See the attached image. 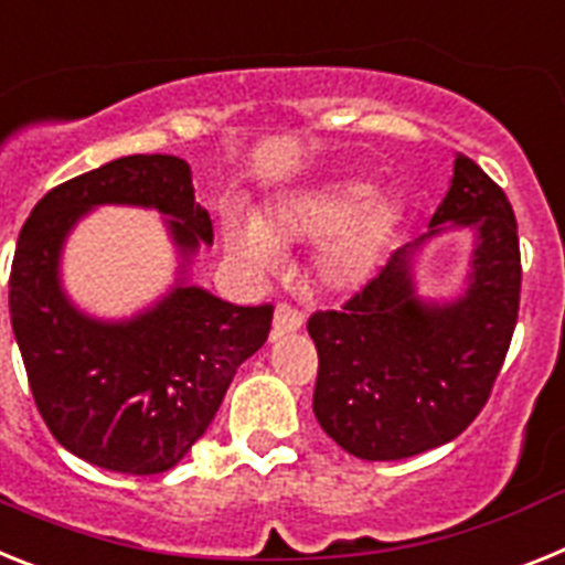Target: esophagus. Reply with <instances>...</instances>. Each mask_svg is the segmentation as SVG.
Returning a JSON list of instances; mask_svg holds the SVG:
<instances>
[{
	"label": "esophagus",
	"mask_w": 565,
	"mask_h": 565,
	"mask_svg": "<svg viewBox=\"0 0 565 565\" xmlns=\"http://www.w3.org/2000/svg\"><path fill=\"white\" fill-rule=\"evenodd\" d=\"M303 327V316L298 310H292L289 303H278L276 316H273V338L289 335V332H298Z\"/></svg>",
	"instance_id": "1"
}]
</instances>
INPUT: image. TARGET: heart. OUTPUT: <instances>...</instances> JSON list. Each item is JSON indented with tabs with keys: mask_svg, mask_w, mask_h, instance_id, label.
Wrapping results in <instances>:
<instances>
[{
	"mask_svg": "<svg viewBox=\"0 0 565 565\" xmlns=\"http://www.w3.org/2000/svg\"><path fill=\"white\" fill-rule=\"evenodd\" d=\"M401 204L364 179H335L292 190L258 218L224 230V249L244 267L267 269L287 244H318L316 278L323 289L350 296L381 273L398 233Z\"/></svg>",
	"mask_w": 565,
	"mask_h": 565,
	"instance_id": "heart-1",
	"label": "heart"
}]
</instances>
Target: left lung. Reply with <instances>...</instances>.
<instances>
[{"label": "left lung", "instance_id": "obj_1", "mask_svg": "<svg viewBox=\"0 0 565 565\" xmlns=\"http://www.w3.org/2000/svg\"><path fill=\"white\" fill-rule=\"evenodd\" d=\"M463 228L473 238L465 278L424 297L425 247ZM520 301L518 222L507 193L455 153L444 201L420 238L395 249L343 312L307 323L318 350L312 412L361 460H401L449 444L478 418L498 377Z\"/></svg>", "mask_w": 565, "mask_h": 565}]
</instances>
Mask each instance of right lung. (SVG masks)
<instances>
[{"mask_svg":"<svg viewBox=\"0 0 565 565\" xmlns=\"http://www.w3.org/2000/svg\"><path fill=\"white\" fill-rule=\"evenodd\" d=\"M99 206L162 215L177 249L171 287L134 317L99 319L64 287V247ZM210 213L179 156H121L53 188L19 233L11 323L39 415L67 452L121 475L173 469L204 435L235 370L267 341L273 307H238L193 284Z\"/></svg>","mask_w":565,"mask_h":565,"instance_id":"add662e5","label":"right lung"}]
</instances>
